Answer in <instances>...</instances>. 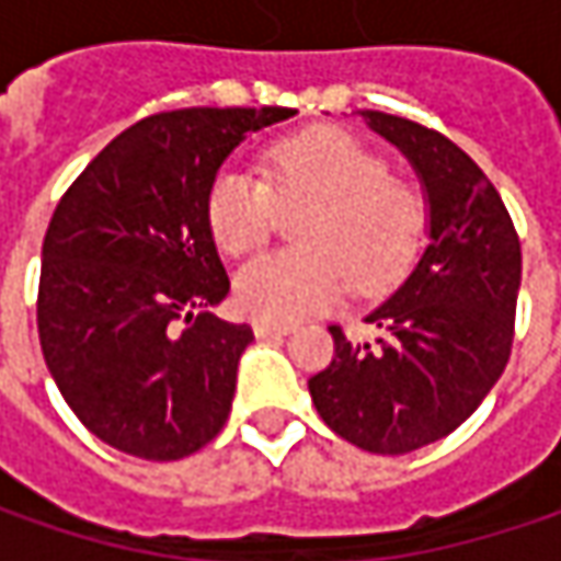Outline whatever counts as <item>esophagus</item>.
<instances>
[{
    "instance_id": "34e87169",
    "label": "esophagus",
    "mask_w": 561,
    "mask_h": 561,
    "mask_svg": "<svg viewBox=\"0 0 561 561\" xmlns=\"http://www.w3.org/2000/svg\"><path fill=\"white\" fill-rule=\"evenodd\" d=\"M255 336L268 340V336H287L293 331V324H277V321H252Z\"/></svg>"
}]
</instances>
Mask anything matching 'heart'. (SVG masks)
Returning <instances> with one entry per match:
<instances>
[{"instance_id": "b5f03b06", "label": "heart", "mask_w": 561, "mask_h": 561, "mask_svg": "<svg viewBox=\"0 0 561 561\" xmlns=\"http://www.w3.org/2000/svg\"><path fill=\"white\" fill-rule=\"evenodd\" d=\"M280 208H302L299 249L247 262L233 277L237 306L259 321H299L343 299L350 274L362 293L390 290L419 259L427 199L390 174L387 159L346 130L309 127L262 152V178L225 168L205 193L215 247L247 255L265 243Z\"/></svg>"}]
</instances>
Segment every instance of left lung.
Masks as SVG:
<instances>
[{
  "instance_id": "left-lung-1",
  "label": "left lung",
  "mask_w": 561,
  "mask_h": 561,
  "mask_svg": "<svg viewBox=\"0 0 561 561\" xmlns=\"http://www.w3.org/2000/svg\"><path fill=\"white\" fill-rule=\"evenodd\" d=\"M419 174L427 247L365 321L387 336L350 343L331 328V365L309 380L324 424L365 453L402 456L453 434L500 380L515 334L522 243L486 174L443 134L362 112Z\"/></svg>"
}]
</instances>
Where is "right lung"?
Wrapping results in <instances>:
<instances>
[{"label":"right lung","instance_id":"add662e5","mask_svg":"<svg viewBox=\"0 0 561 561\" xmlns=\"http://www.w3.org/2000/svg\"><path fill=\"white\" fill-rule=\"evenodd\" d=\"M296 108H181L137 121L55 208L39 268V346L87 431L171 462L230 415L249 324L211 314L230 290L205 225L227 156Z\"/></svg>","mask_w":561,"mask_h":561}]
</instances>
